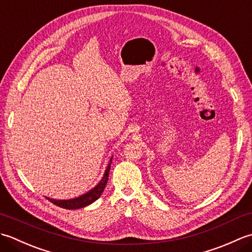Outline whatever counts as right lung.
I'll list each match as a JSON object with an SVG mask.
<instances>
[{
    "mask_svg": "<svg viewBox=\"0 0 252 252\" xmlns=\"http://www.w3.org/2000/svg\"><path fill=\"white\" fill-rule=\"evenodd\" d=\"M111 161H112V157L110 158L109 163H108V165H107L103 178H101V180L98 182V184L94 186L92 189H90L89 191L85 192V194L79 196V197H76V198H72V199L57 200V199H53V198H50V197H46V198L51 202L54 203V205L61 207V208H63V209H69V210H72V209L83 208V207H87V206L91 205V203L98 199L101 195V192H103L105 189L107 181H108Z\"/></svg>",
    "mask_w": 252,
    "mask_h": 252,
    "instance_id": "add662e5",
    "label": "right lung"
}]
</instances>
